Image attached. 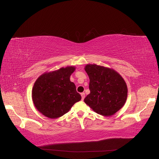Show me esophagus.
Segmentation results:
<instances>
[{"label": "esophagus", "mask_w": 159, "mask_h": 159, "mask_svg": "<svg viewBox=\"0 0 159 159\" xmlns=\"http://www.w3.org/2000/svg\"><path fill=\"white\" fill-rule=\"evenodd\" d=\"M80 95H81V97H82V100H83V99L85 98V93L84 92H83V93H80Z\"/></svg>", "instance_id": "esophagus-1"}]
</instances>
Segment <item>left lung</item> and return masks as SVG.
Instances as JSON below:
<instances>
[{"label": "left lung", "mask_w": 159, "mask_h": 159, "mask_svg": "<svg viewBox=\"0 0 159 159\" xmlns=\"http://www.w3.org/2000/svg\"><path fill=\"white\" fill-rule=\"evenodd\" d=\"M84 69L90 90L84 99L85 103L98 114L113 115L126 101L128 89L124 79L115 70L96 64H87Z\"/></svg>", "instance_id": "1"}]
</instances>
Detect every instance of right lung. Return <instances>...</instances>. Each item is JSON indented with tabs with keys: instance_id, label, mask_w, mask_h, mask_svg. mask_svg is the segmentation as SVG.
<instances>
[{
	"instance_id": "add662e5",
	"label": "right lung",
	"mask_w": 159,
	"mask_h": 159,
	"mask_svg": "<svg viewBox=\"0 0 159 159\" xmlns=\"http://www.w3.org/2000/svg\"><path fill=\"white\" fill-rule=\"evenodd\" d=\"M75 68L67 66L45 72L35 81L32 99L40 113L50 119H57L80 100L81 96L76 92L75 84L70 80Z\"/></svg>"
}]
</instances>
